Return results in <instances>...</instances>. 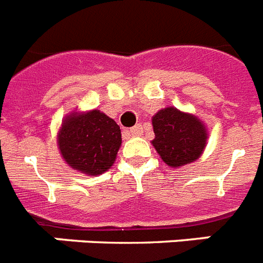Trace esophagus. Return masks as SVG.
Instances as JSON below:
<instances>
[{
  "label": "esophagus",
  "mask_w": 263,
  "mask_h": 263,
  "mask_svg": "<svg viewBox=\"0 0 263 263\" xmlns=\"http://www.w3.org/2000/svg\"><path fill=\"white\" fill-rule=\"evenodd\" d=\"M143 129H142V125L141 123H138V125H136V126H133L132 129L129 130V133L130 136H133V137H140L141 134H142Z\"/></svg>",
  "instance_id": "esophagus-1"
}]
</instances>
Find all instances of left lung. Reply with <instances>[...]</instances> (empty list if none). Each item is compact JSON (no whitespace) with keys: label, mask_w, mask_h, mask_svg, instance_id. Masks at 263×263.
Listing matches in <instances>:
<instances>
[{"label":"left lung","mask_w":263,"mask_h":263,"mask_svg":"<svg viewBox=\"0 0 263 263\" xmlns=\"http://www.w3.org/2000/svg\"><path fill=\"white\" fill-rule=\"evenodd\" d=\"M152 123L156 134L152 143L167 166L178 167L194 162L203 153L208 130L196 116L165 107L153 117Z\"/></svg>","instance_id":"1"}]
</instances>
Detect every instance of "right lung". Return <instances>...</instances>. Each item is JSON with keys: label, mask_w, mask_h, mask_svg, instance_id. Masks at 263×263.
<instances>
[{"label": "right lung", "mask_w": 263, "mask_h": 263, "mask_svg": "<svg viewBox=\"0 0 263 263\" xmlns=\"http://www.w3.org/2000/svg\"><path fill=\"white\" fill-rule=\"evenodd\" d=\"M57 142L62 158L70 167L89 176H100L114 163L122 138L116 121L96 109L65 117Z\"/></svg>", "instance_id": "obj_1"}]
</instances>
